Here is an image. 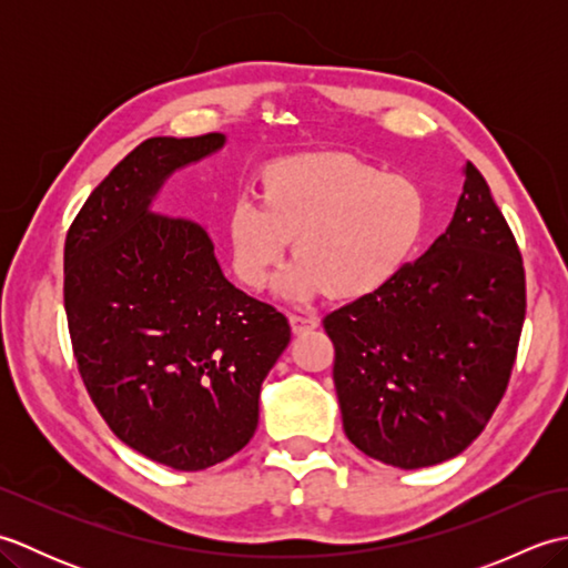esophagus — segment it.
Segmentation results:
<instances>
[{
    "mask_svg": "<svg viewBox=\"0 0 568 568\" xmlns=\"http://www.w3.org/2000/svg\"><path fill=\"white\" fill-rule=\"evenodd\" d=\"M291 327H293V332L295 334H305V332H310V329H315L317 324H320V320L317 317H312V315H297V312H291Z\"/></svg>",
    "mask_w": 568,
    "mask_h": 568,
    "instance_id": "34e87169",
    "label": "esophagus"
}]
</instances>
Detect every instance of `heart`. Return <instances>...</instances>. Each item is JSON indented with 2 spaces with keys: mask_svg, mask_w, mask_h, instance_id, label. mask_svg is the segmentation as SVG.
<instances>
[{
  "mask_svg": "<svg viewBox=\"0 0 568 568\" xmlns=\"http://www.w3.org/2000/svg\"><path fill=\"white\" fill-rule=\"evenodd\" d=\"M429 222L415 178L346 153H303L265 168L261 202L239 197L224 214L234 273L268 285L293 239L295 258L277 287L293 300L327 291L336 300L376 293L415 256Z\"/></svg>",
  "mask_w": 568,
  "mask_h": 568,
  "instance_id": "1",
  "label": "heart"
}]
</instances>
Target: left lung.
Returning <instances> with one entry per match:
<instances>
[{"mask_svg":"<svg viewBox=\"0 0 568 568\" xmlns=\"http://www.w3.org/2000/svg\"><path fill=\"white\" fill-rule=\"evenodd\" d=\"M446 232L322 320L348 442L397 468L462 454L508 388L525 322L517 241L474 163Z\"/></svg>","mask_w":568,"mask_h":568,"instance_id":"obj_1","label":"left lung"}]
</instances>
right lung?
Here are the masks:
<instances>
[{"mask_svg": "<svg viewBox=\"0 0 568 568\" xmlns=\"http://www.w3.org/2000/svg\"><path fill=\"white\" fill-rule=\"evenodd\" d=\"M222 146L224 134L139 143L65 236V315L84 388L119 439L175 470L244 449L261 383L291 342L283 312L226 281L200 224L151 212L168 175Z\"/></svg>", "mask_w": 568, "mask_h": 568, "instance_id": "right-lung-1", "label": "right lung"}]
</instances>
